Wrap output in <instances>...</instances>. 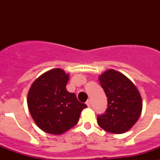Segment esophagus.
Here are the masks:
<instances>
[{
  "instance_id": "34e87169",
  "label": "esophagus",
  "mask_w": 160,
  "mask_h": 160,
  "mask_svg": "<svg viewBox=\"0 0 160 160\" xmlns=\"http://www.w3.org/2000/svg\"><path fill=\"white\" fill-rule=\"evenodd\" d=\"M86 103H87V107H90V100H87V102Z\"/></svg>"
}]
</instances>
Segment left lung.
Masks as SVG:
<instances>
[{"label": "left lung", "mask_w": 160, "mask_h": 160, "mask_svg": "<svg viewBox=\"0 0 160 160\" xmlns=\"http://www.w3.org/2000/svg\"><path fill=\"white\" fill-rule=\"evenodd\" d=\"M101 87L107 97L105 114L98 115V124L113 134H122L135 125L142 112V98L128 78L114 70L99 76Z\"/></svg>", "instance_id": "8db88e82"}]
</instances>
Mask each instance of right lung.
<instances>
[{
  "instance_id": "add662e5",
  "label": "right lung",
  "mask_w": 160,
  "mask_h": 160,
  "mask_svg": "<svg viewBox=\"0 0 160 160\" xmlns=\"http://www.w3.org/2000/svg\"><path fill=\"white\" fill-rule=\"evenodd\" d=\"M69 74L62 69L42 73L28 93L27 104L38 128L52 135H62L78 123L82 111L87 107L66 88Z\"/></svg>"
}]
</instances>
